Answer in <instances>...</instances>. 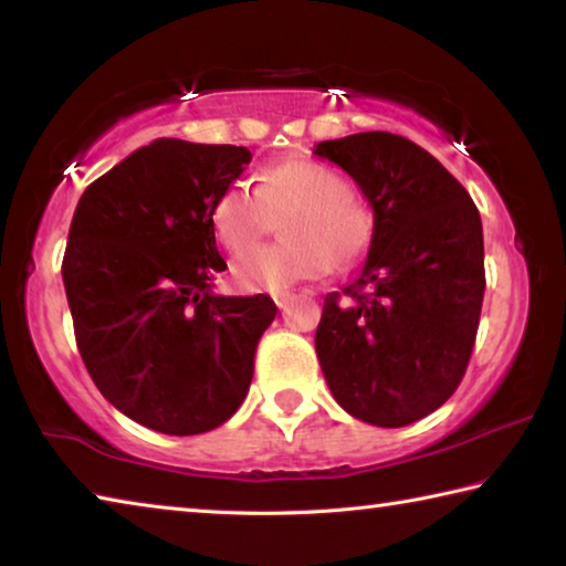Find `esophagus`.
Here are the masks:
<instances>
[{
  "label": "esophagus",
  "instance_id": "34e87169",
  "mask_svg": "<svg viewBox=\"0 0 566 566\" xmlns=\"http://www.w3.org/2000/svg\"><path fill=\"white\" fill-rule=\"evenodd\" d=\"M292 300H294V294H290V292H276L274 294V304L280 306V310H286V306L292 304Z\"/></svg>",
  "mask_w": 566,
  "mask_h": 566
}]
</instances>
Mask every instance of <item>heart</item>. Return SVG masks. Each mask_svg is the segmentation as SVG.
Instances as JSON below:
<instances>
[{
  "mask_svg": "<svg viewBox=\"0 0 566 566\" xmlns=\"http://www.w3.org/2000/svg\"><path fill=\"white\" fill-rule=\"evenodd\" d=\"M270 217L280 219L282 244L252 249L232 266L244 290L282 292L302 280H317L334 264L349 266L367 252L371 217L337 171L306 159L264 167L256 187L242 181L224 187L209 209L219 244L244 252L260 242Z\"/></svg>",
  "mask_w": 566,
  "mask_h": 566,
  "instance_id": "heart-1",
  "label": "heart"
}]
</instances>
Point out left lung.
Instances as JSON below:
<instances>
[{"mask_svg":"<svg viewBox=\"0 0 566 566\" xmlns=\"http://www.w3.org/2000/svg\"><path fill=\"white\" fill-rule=\"evenodd\" d=\"M314 155L357 181L375 232L357 280L327 294L314 337L344 411L407 427L454 395L484 300L482 219L469 191L415 142L359 132Z\"/></svg>","mask_w":566,"mask_h":566,"instance_id":"obj_1","label":"left lung"}]
</instances>
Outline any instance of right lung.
Listing matches in <instances>:
<instances>
[{"label":"right lung","instance_id":"add662e5","mask_svg":"<svg viewBox=\"0 0 566 566\" xmlns=\"http://www.w3.org/2000/svg\"><path fill=\"white\" fill-rule=\"evenodd\" d=\"M252 159L234 145L155 139L84 189L62 280L90 377L122 415L202 434L234 415L276 317L266 294L212 292L227 262L209 209Z\"/></svg>","mask_w":566,"mask_h":566}]
</instances>
